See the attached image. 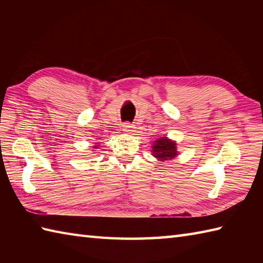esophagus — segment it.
<instances>
[{
    "mask_svg": "<svg viewBox=\"0 0 263 263\" xmlns=\"http://www.w3.org/2000/svg\"><path fill=\"white\" fill-rule=\"evenodd\" d=\"M123 132L127 133V135H133V133L136 132V126L133 124H130V123H125V124L123 125Z\"/></svg>",
    "mask_w": 263,
    "mask_h": 263,
    "instance_id": "34e87169",
    "label": "esophagus"
}]
</instances>
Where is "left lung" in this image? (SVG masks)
Segmentation results:
<instances>
[{"instance_id": "1", "label": "left lung", "mask_w": 263, "mask_h": 263, "mask_svg": "<svg viewBox=\"0 0 263 263\" xmlns=\"http://www.w3.org/2000/svg\"><path fill=\"white\" fill-rule=\"evenodd\" d=\"M153 156L159 161H167L175 158L178 155L176 142L172 141L167 137H160L153 143Z\"/></svg>"}]
</instances>
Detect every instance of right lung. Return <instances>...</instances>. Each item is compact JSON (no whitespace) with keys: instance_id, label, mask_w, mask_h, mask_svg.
I'll list each match as a JSON object with an SVG mask.
<instances>
[{"instance_id":"right-lung-1","label":"right lung","mask_w":263,"mask_h":263,"mask_svg":"<svg viewBox=\"0 0 263 263\" xmlns=\"http://www.w3.org/2000/svg\"><path fill=\"white\" fill-rule=\"evenodd\" d=\"M93 148H98V146H95V147H93Z\"/></svg>"}]
</instances>
